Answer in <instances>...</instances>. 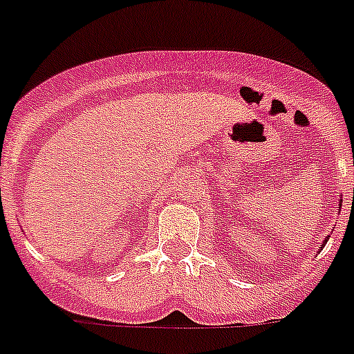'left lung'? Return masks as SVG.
I'll list each match as a JSON object with an SVG mask.
<instances>
[{
	"instance_id": "8db88e82",
	"label": "left lung",
	"mask_w": 354,
	"mask_h": 354,
	"mask_svg": "<svg viewBox=\"0 0 354 354\" xmlns=\"http://www.w3.org/2000/svg\"><path fill=\"white\" fill-rule=\"evenodd\" d=\"M338 205H340V207H342V200H340V203H338ZM328 239H329V236H328V237H324V241H322V243H320V246H319L320 250H322L324 246H326V243H328Z\"/></svg>"
}]
</instances>
